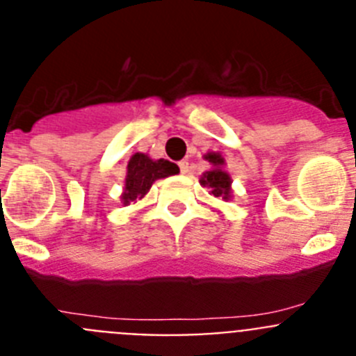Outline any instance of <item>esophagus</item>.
Segmentation results:
<instances>
[{
  "label": "esophagus",
  "instance_id": "1",
  "mask_svg": "<svg viewBox=\"0 0 356 356\" xmlns=\"http://www.w3.org/2000/svg\"><path fill=\"white\" fill-rule=\"evenodd\" d=\"M178 165H180L181 175H187V172H188V162H187V160H181V162L178 163Z\"/></svg>",
  "mask_w": 356,
  "mask_h": 356
}]
</instances>
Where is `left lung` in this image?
Wrapping results in <instances>:
<instances>
[{"label":"left lung","mask_w":356,"mask_h":356,"mask_svg":"<svg viewBox=\"0 0 356 356\" xmlns=\"http://www.w3.org/2000/svg\"><path fill=\"white\" fill-rule=\"evenodd\" d=\"M205 160H209L212 169L201 175L200 184L203 187H209L210 194L213 197H221V200L229 201L234 191H232V176L225 169V156L221 153H216V151H209L205 155Z\"/></svg>","instance_id":"1"}]
</instances>
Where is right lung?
<instances>
[{"instance_id": "1", "label": "right lung", "mask_w": 356, "mask_h": 356, "mask_svg": "<svg viewBox=\"0 0 356 356\" xmlns=\"http://www.w3.org/2000/svg\"><path fill=\"white\" fill-rule=\"evenodd\" d=\"M180 172L178 165L169 160H153L146 153H135L128 160L127 178H124V188L121 194V203L128 207L130 203H137L149 193L151 185L160 178Z\"/></svg>"}]
</instances>
